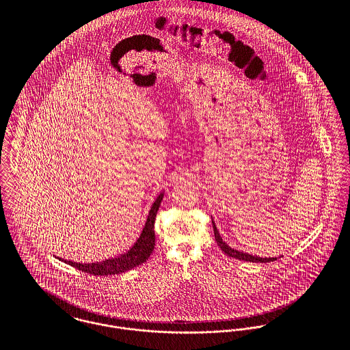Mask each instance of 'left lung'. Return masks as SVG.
Returning a JSON list of instances; mask_svg holds the SVG:
<instances>
[{"label": "left lung", "mask_w": 350, "mask_h": 350, "mask_svg": "<svg viewBox=\"0 0 350 350\" xmlns=\"http://www.w3.org/2000/svg\"><path fill=\"white\" fill-rule=\"evenodd\" d=\"M213 229H214V237H215V241L218 244V247L221 248V250L224 253H226L228 256L230 257H234L237 260H243V261H252V262H269V261H275L276 257H265V258H261V257H257V256H252L248 253H244V252H239V250H234V248H230L226 245L225 241H222V237L219 236L217 228H215V224L213 221Z\"/></svg>", "instance_id": "8db88e82"}]
</instances>
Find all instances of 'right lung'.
Listing matches in <instances>:
<instances>
[{
	"instance_id": "1",
	"label": "right lung",
	"mask_w": 350,
	"mask_h": 350,
	"mask_svg": "<svg viewBox=\"0 0 350 350\" xmlns=\"http://www.w3.org/2000/svg\"><path fill=\"white\" fill-rule=\"evenodd\" d=\"M163 196L164 194L161 193L156 198L154 203L152 204L146 226L143 229L140 239L126 253H124L116 258L105 260L102 262H92V264H78V262H72V261H64V262H67L68 265H71L74 268H78L82 272L96 275V276L122 273V272H126V271L146 262L154 248V218H156L160 202L163 200Z\"/></svg>"
}]
</instances>
